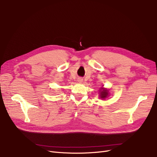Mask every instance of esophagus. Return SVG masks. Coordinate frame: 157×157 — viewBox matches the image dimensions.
Wrapping results in <instances>:
<instances>
[{"label": "esophagus", "mask_w": 157, "mask_h": 157, "mask_svg": "<svg viewBox=\"0 0 157 157\" xmlns=\"http://www.w3.org/2000/svg\"><path fill=\"white\" fill-rule=\"evenodd\" d=\"M79 81H81V79H79Z\"/></svg>", "instance_id": "obj_1"}]
</instances>
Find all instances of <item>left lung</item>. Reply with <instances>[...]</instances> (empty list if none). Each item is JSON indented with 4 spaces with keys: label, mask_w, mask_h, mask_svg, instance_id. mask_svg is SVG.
Here are the masks:
<instances>
[{
    "label": "left lung",
    "mask_w": 157,
    "mask_h": 157,
    "mask_svg": "<svg viewBox=\"0 0 157 157\" xmlns=\"http://www.w3.org/2000/svg\"><path fill=\"white\" fill-rule=\"evenodd\" d=\"M100 97L101 98H103V99H105L106 98L108 95V91L106 90H101L100 91Z\"/></svg>",
    "instance_id": "obj_1"
}]
</instances>
